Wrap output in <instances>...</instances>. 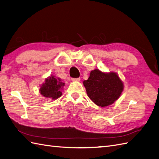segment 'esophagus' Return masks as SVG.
<instances>
[{"label": "esophagus", "mask_w": 159, "mask_h": 159, "mask_svg": "<svg viewBox=\"0 0 159 159\" xmlns=\"http://www.w3.org/2000/svg\"><path fill=\"white\" fill-rule=\"evenodd\" d=\"M80 78H75V79H72V81H77V82H79V81H80Z\"/></svg>", "instance_id": "1"}]
</instances>
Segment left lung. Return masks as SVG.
Listing matches in <instances>:
<instances>
[{"label": "left lung", "instance_id": "obj_1", "mask_svg": "<svg viewBox=\"0 0 159 159\" xmlns=\"http://www.w3.org/2000/svg\"><path fill=\"white\" fill-rule=\"evenodd\" d=\"M83 84L89 98L102 107L114 103L124 89V84L116 73H104L98 69L91 72Z\"/></svg>", "mask_w": 159, "mask_h": 159}]
</instances>
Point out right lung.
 Masks as SVG:
<instances>
[{
    "label": "right lung",
    "instance_id": "1",
    "mask_svg": "<svg viewBox=\"0 0 159 159\" xmlns=\"http://www.w3.org/2000/svg\"><path fill=\"white\" fill-rule=\"evenodd\" d=\"M64 86V83L61 81L60 79H56L54 76H49L46 79L39 89L41 94L45 97L56 99L62 95V89Z\"/></svg>",
    "mask_w": 159,
    "mask_h": 159
}]
</instances>
